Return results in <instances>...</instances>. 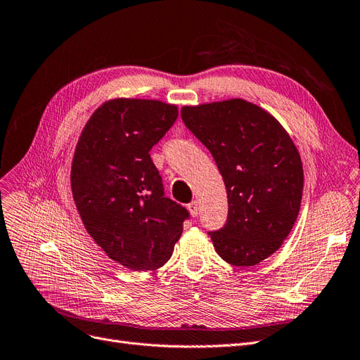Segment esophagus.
I'll use <instances>...</instances> for the list:
<instances>
[{"instance_id":"esophagus-1","label":"esophagus","mask_w":360,"mask_h":360,"mask_svg":"<svg viewBox=\"0 0 360 360\" xmlns=\"http://www.w3.org/2000/svg\"><path fill=\"white\" fill-rule=\"evenodd\" d=\"M188 209H189V212H191L192 216H198V213H200V202H198V201L189 202V204H188Z\"/></svg>"}]
</instances>
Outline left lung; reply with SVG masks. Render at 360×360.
Instances as JSON below:
<instances>
[{
    "label": "left lung",
    "instance_id": "8db88e82",
    "mask_svg": "<svg viewBox=\"0 0 360 360\" xmlns=\"http://www.w3.org/2000/svg\"><path fill=\"white\" fill-rule=\"evenodd\" d=\"M181 120L209 148L228 197L226 224L210 231L216 252L238 267L281 248L297 219L303 168L278 120L243 99L181 108Z\"/></svg>",
    "mask_w": 360,
    "mask_h": 360
}]
</instances>
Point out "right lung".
Listing matches in <instances>:
<instances>
[{
    "instance_id": "add662e5",
    "label": "right lung",
    "mask_w": 360,
    "mask_h": 360,
    "mask_svg": "<svg viewBox=\"0 0 360 360\" xmlns=\"http://www.w3.org/2000/svg\"><path fill=\"white\" fill-rule=\"evenodd\" d=\"M176 105L114 99L97 108L75 150L70 183L82 224L106 255L132 270L171 258L189 212L165 197L150 150L177 120Z\"/></svg>"
}]
</instances>
